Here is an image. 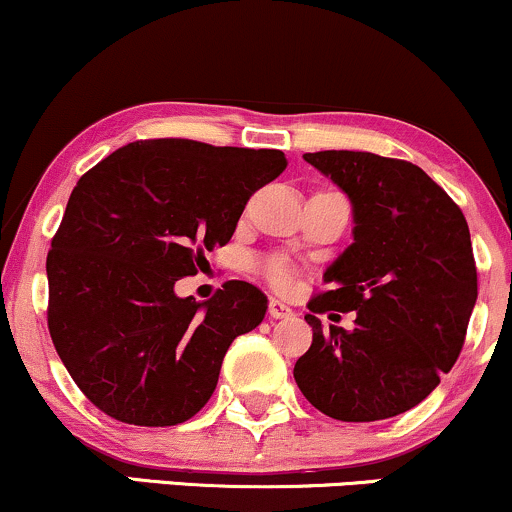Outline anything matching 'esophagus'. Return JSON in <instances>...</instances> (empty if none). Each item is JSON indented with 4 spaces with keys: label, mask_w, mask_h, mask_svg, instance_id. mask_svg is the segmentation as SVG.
I'll list each match as a JSON object with an SVG mask.
<instances>
[{
    "label": "esophagus",
    "mask_w": 512,
    "mask_h": 512,
    "mask_svg": "<svg viewBox=\"0 0 512 512\" xmlns=\"http://www.w3.org/2000/svg\"><path fill=\"white\" fill-rule=\"evenodd\" d=\"M267 313H269V317H274V320H284V317L293 315V310H291V305L276 301V298H269Z\"/></svg>",
    "instance_id": "34e87169"
}]
</instances>
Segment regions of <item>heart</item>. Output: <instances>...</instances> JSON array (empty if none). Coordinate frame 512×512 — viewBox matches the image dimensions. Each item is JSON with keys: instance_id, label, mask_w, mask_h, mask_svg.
Segmentation results:
<instances>
[{"instance_id": "heart-1", "label": "heart", "mask_w": 512, "mask_h": 512, "mask_svg": "<svg viewBox=\"0 0 512 512\" xmlns=\"http://www.w3.org/2000/svg\"><path fill=\"white\" fill-rule=\"evenodd\" d=\"M264 276L269 279V284H274L276 289H289L293 276L289 269L284 267V264H267V269H264Z\"/></svg>"}]
</instances>
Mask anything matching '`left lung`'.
<instances>
[{
	"mask_svg": "<svg viewBox=\"0 0 512 512\" xmlns=\"http://www.w3.org/2000/svg\"><path fill=\"white\" fill-rule=\"evenodd\" d=\"M305 161L354 204V243L308 301L313 344L293 378L322 414L380 421L431 395L460 356L477 303L469 226L419 166L368 151H315ZM357 310L355 330H321L315 312ZM334 317V315H332Z\"/></svg>",
	"mask_w": 512,
	"mask_h": 512,
	"instance_id": "left-lung-1",
	"label": "left lung"
}]
</instances>
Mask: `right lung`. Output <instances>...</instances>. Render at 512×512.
<instances>
[{"label":"right lung","mask_w":512,"mask_h":512,"mask_svg":"<svg viewBox=\"0 0 512 512\" xmlns=\"http://www.w3.org/2000/svg\"><path fill=\"white\" fill-rule=\"evenodd\" d=\"M286 163L276 149L144 139L81 175L48 252V330L103 414L175 426L209 402L228 346L260 325L267 296L226 281L197 303L175 296V281L207 267Z\"/></svg>","instance_id":"obj_1"}]
</instances>
